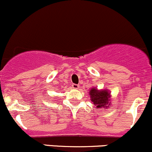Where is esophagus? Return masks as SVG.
<instances>
[{
    "instance_id": "1",
    "label": "esophagus",
    "mask_w": 152,
    "mask_h": 152,
    "mask_svg": "<svg viewBox=\"0 0 152 152\" xmlns=\"http://www.w3.org/2000/svg\"><path fill=\"white\" fill-rule=\"evenodd\" d=\"M72 88L74 89H78V88H79V85H77V84H75V83H73L72 84Z\"/></svg>"
}]
</instances>
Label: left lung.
Here are the masks:
<instances>
[{"mask_svg": "<svg viewBox=\"0 0 152 152\" xmlns=\"http://www.w3.org/2000/svg\"><path fill=\"white\" fill-rule=\"evenodd\" d=\"M91 96V100L94 103L95 105H96L97 108H101V107H107L110 104L108 102V98H110V94L107 91H98L96 88H91L89 92ZM108 105L107 106V105Z\"/></svg>", "mask_w": 152, "mask_h": 152, "instance_id": "8db88e82", "label": "left lung"}]
</instances>
